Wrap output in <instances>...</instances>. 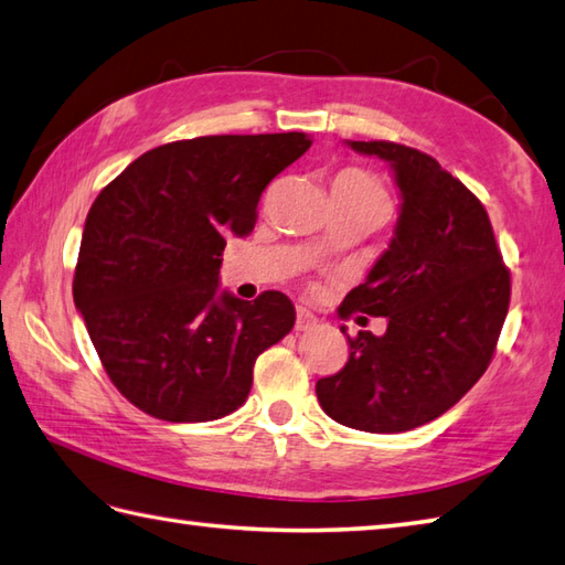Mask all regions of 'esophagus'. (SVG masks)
Masks as SVG:
<instances>
[{
  "instance_id": "34e87169",
  "label": "esophagus",
  "mask_w": 565,
  "mask_h": 565,
  "mask_svg": "<svg viewBox=\"0 0 565 565\" xmlns=\"http://www.w3.org/2000/svg\"><path fill=\"white\" fill-rule=\"evenodd\" d=\"M317 317L309 312L307 307H297V319H295V329L297 331H307V329H312L315 324H317Z\"/></svg>"
}]
</instances>
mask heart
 I'll use <instances>...</instances> for the list:
<instances>
[{
  "label": "heart",
  "mask_w": 565,
  "mask_h": 565,
  "mask_svg": "<svg viewBox=\"0 0 565 565\" xmlns=\"http://www.w3.org/2000/svg\"><path fill=\"white\" fill-rule=\"evenodd\" d=\"M333 185H347V188H351L353 192L363 194V198H371V200H377V202H387L383 188L377 185L375 178H371V175H367V172H363V170H355V168L341 170L339 175H337V180H333Z\"/></svg>",
  "instance_id": "b5f03b06"
}]
</instances>
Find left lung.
Returning a JSON list of instances; mask_svg holds the SVG:
<instances>
[{"label":"left lung","instance_id":"1","mask_svg":"<svg viewBox=\"0 0 565 565\" xmlns=\"http://www.w3.org/2000/svg\"><path fill=\"white\" fill-rule=\"evenodd\" d=\"M347 143L390 163L402 202L387 250L339 315L385 317L387 331L349 337V363L319 380L317 397L343 427L409 431L441 417L488 371L510 270L486 206L431 156L393 141Z\"/></svg>","mask_w":565,"mask_h":565}]
</instances>
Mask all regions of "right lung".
Listing matches in <instances>:
<instances>
[{
	"label": "right lung",
	"instance_id": "obj_1",
	"mask_svg": "<svg viewBox=\"0 0 565 565\" xmlns=\"http://www.w3.org/2000/svg\"><path fill=\"white\" fill-rule=\"evenodd\" d=\"M307 134L200 136L136 158L89 206L73 297L119 393L166 422L244 405L253 363L295 327L290 297L218 290L226 238L256 226L263 190Z\"/></svg>",
	"mask_w": 565,
	"mask_h": 565
}]
</instances>
